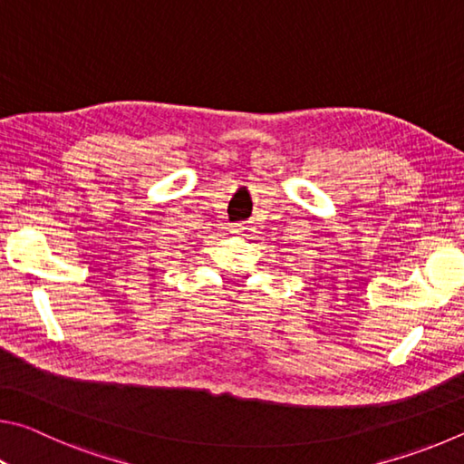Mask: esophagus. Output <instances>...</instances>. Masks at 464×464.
Instances as JSON below:
<instances>
[{
	"mask_svg": "<svg viewBox=\"0 0 464 464\" xmlns=\"http://www.w3.org/2000/svg\"><path fill=\"white\" fill-rule=\"evenodd\" d=\"M230 230L234 232V234H248L250 230H253V227H250L248 224H234Z\"/></svg>",
	"mask_w": 464,
	"mask_h": 464,
	"instance_id": "34e87169",
	"label": "esophagus"
}]
</instances>
